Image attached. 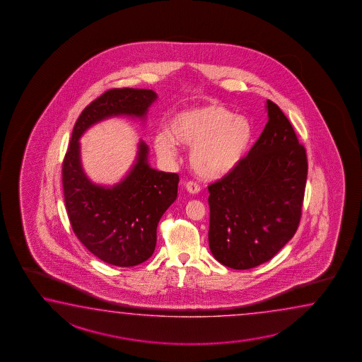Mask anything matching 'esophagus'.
<instances>
[{"mask_svg":"<svg viewBox=\"0 0 362 362\" xmlns=\"http://www.w3.org/2000/svg\"><path fill=\"white\" fill-rule=\"evenodd\" d=\"M185 187H186V190L190 192V194H198L200 192V186L199 184H197L195 181H187L186 184H185Z\"/></svg>","mask_w":362,"mask_h":362,"instance_id":"1","label":"esophagus"}]
</instances>
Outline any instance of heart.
Masks as SVG:
<instances>
[{
    "label": "heart",
    "mask_w": 362,
    "mask_h": 362,
    "mask_svg": "<svg viewBox=\"0 0 362 362\" xmlns=\"http://www.w3.org/2000/svg\"><path fill=\"white\" fill-rule=\"evenodd\" d=\"M253 137V128L245 117L234 115L218 104L187 109L176 114L168 131L154 136L158 156L172 159L176 142L192 146L189 160L200 177L217 180L239 165Z\"/></svg>",
    "instance_id": "heart-1"
}]
</instances>
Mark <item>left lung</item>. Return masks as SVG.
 <instances>
[{
  "label": "left lung",
  "mask_w": 362,
  "mask_h": 362,
  "mask_svg": "<svg viewBox=\"0 0 362 362\" xmlns=\"http://www.w3.org/2000/svg\"><path fill=\"white\" fill-rule=\"evenodd\" d=\"M269 122L248 156L208 186L209 248L230 269L269 261L297 231L307 181V156L291 122L267 100Z\"/></svg>",
  "instance_id": "obj_1"
}]
</instances>
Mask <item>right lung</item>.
Masks as SVG:
<instances>
[{
	"label": "right lung",
	"mask_w": 362,
	"mask_h": 362,
	"mask_svg": "<svg viewBox=\"0 0 362 362\" xmlns=\"http://www.w3.org/2000/svg\"><path fill=\"white\" fill-rule=\"evenodd\" d=\"M156 93L145 88H113L83 109L73 128L63 162L65 206L79 241L101 261L132 267L149 259L156 244V227L177 198L178 175L148 163L149 148L139 144L132 170L112 187L95 185L81 163L79 139L95 123L117 115L144 119Z\"/></svg>",
	"instance_id": "right-lung-1"
}]
</instances>
